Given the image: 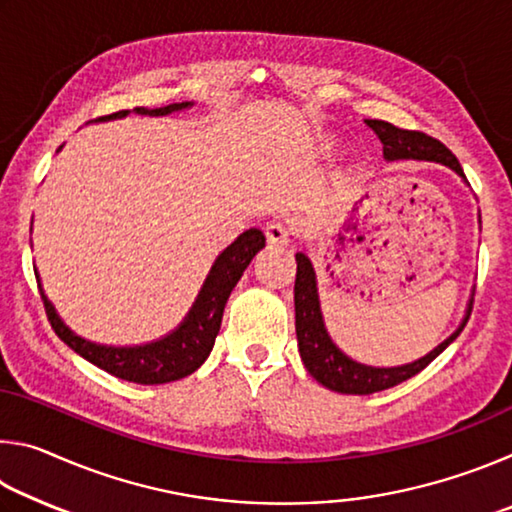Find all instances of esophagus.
<instances>
[{
    "label": "esophagus",
    "instance_id": "34e87169",
    "mask_svg": "<svg viewBox=\"0 0 512 512\" xmlns=\"http://www.w3.org/2000/svg\"><path fill=\"white\" fill-rule=\"evenodd\" d=\"M264 232H266V239H268V244H271V246H287L289 244L291 230H289L287 223L271 221V223H266Z\"/></svg>",
    "mask_w": 512,
    "mask_h": 512
}]
</instances>
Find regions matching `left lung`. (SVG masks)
<instances>
[{"label": "left lung", "mask_w": 512, "mask_h": 512, "mask_svg": "<svg viewBox=\"0 0 512 512\" xmlns=\"http://www.w3.org/2000/svg\"><path fill=\"white\" fill-rule=\"evenodd\" d=\"M366 124L377 133V137L384 144V158L388 162L395 160H422V162H438L445 164L447 169L461 176L463 183L467 185V178L458 164L456 155L447 149L445 144H440L433 137L415 131H404L388 121L379 119H366ZM298 273H296V289H293V300H296V334H298V350L300 359L309 370V375L314 377L318 384H323L329 391L343 393V395H370L393 388L402 381L411 379L424 370L429 363L443 352L449 343L456 341V336L463 332V327L470 318L472 300L467 302L465 316L452 334L447 339L436 345L429 354L415 359L411 363H402V366L391 368H379V366H366V363L354 361L348 357L339 345L329 336L323 311H320V298H318V282L316 271L311 264L309 255L302 250L296 253Z\"/></svg>", "instance_id": "left-lung-1"}]
</instances>
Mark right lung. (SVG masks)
<instances>
[{
  "instance_id": "add662e5",
  "label": "right lung",
  "mask_w": 512,
  "mask_h": 512,
  "mask_svg": "<svg viewBox=\"0 0 512 512\" xmlns=\"http://www.w3.org/2000/svg\"><path fill=\"white\" fill-rule=\"evenodd\" d=\"M194 101L183 103H169L162 108H133L135 115H149V117H164L171 112L192 108ZM131 110H119L115 115L99 117L94 121H110L126 117ZM63 149V146H60ZM58 149V151H60ZM266 246V237L259 228H250L232 241V244L223 250V253L214 259V264L207 273L205 282L198 296L194 300L192 309L187 311L176 329H171L169 334H164L162 339H155L144 345H103L94 343L90 339H83L65 325V320L58 316V311L45 296L42 289L40 275L38 287L40 296L45 300V309L49 316V323L58 334V339L67 343L76 354H81L83 359H88L94 366L110 372L124 381H133V384H167V381L183 379L192 375L210 357L214 348V339L221 329V318L225 302H228L232 289L237 287L239 277L244 275L246 266L253 262V257Z\"/></svg>"
}]
</instances>
